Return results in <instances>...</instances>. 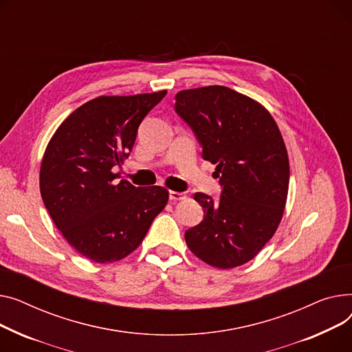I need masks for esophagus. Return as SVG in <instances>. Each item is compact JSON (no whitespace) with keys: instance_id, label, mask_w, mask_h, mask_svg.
Masks as SVG:
<instances>
[{"instance_id":"esophagus-1","label":"esophagus","mask_w":352,"mask_h":352,"mask_svg":"<svg viewBox=\"0 0 352 352\" xmlns=\"http://www.w3.org/2000/svg\"><path fill=\"white\" fill-rule=\"evenodd\" d=\"M186 196H184V193H182V192H175V190H170L169 192V199L170 200H183Z\"/></svg>"}]
</instances>
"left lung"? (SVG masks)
Listing matches in <instances>:
<instances>
[{
    "label": "left lung",
    "mask_w": 352,
    "mask_h": 352,
    "mask_svg": "<svg viewBox=\"0 0 352 352\" xmlns=\"http://www.w3.org/2000/svg\"><path fill=\"white\" fill-rule=\"evenodd\" d=\"M175 99L221 186L217 201L195 193L204 214L186 243L213 267L241 265L273 237L284 213L290 164L280 129L258 102L227 87L180 91Z\"/></svg>",
    "instance_id": "8db88e82"
}]
</instances>
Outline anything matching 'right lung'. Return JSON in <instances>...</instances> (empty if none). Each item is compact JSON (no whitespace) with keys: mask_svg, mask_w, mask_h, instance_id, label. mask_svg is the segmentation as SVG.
<instances>
[{"mask_svg":"<svg viewBox=\"0 0 352 352\" xmlns=\"http://www.w3.org/2000/svg\"><path fill=\"white\" fill-rule=\"evenodd\" d=\"M164 95L95 98L60 123L45 149L39 172L45 208L65 240L95 263L118 261L138 249L168 203L164 188H135L112 172Z\"/></svg>","mask_w":352,"mask_h":352,"instance_id":"obj_1","label":"right lung"}]
</instances>
